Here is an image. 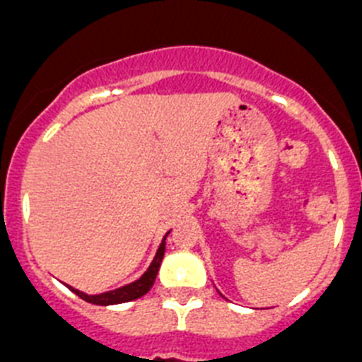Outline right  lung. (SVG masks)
<instances>
[{"mask_svg":"<svg viewBox=\"0 0 362 362\" xmlns=\"http://www.w3.org/2000/svg\"><path fill=\"white\" fill-rule=\"evenodd\" d=\"M168 234H165L164 240H162L160 247H158L157 254H155V258H153L149 269L146 270L144 274L136 279V281L129 283V285L120 286V288H117V291H110V292H104V294H97V296H88V294H84V292L74 288V286H68V288H70L74 294L79 296L81 299H84V301L93 303V305H103V307H106V305H119V303H128V301H133V299L142 298L144 294H148L149 288H151L153 283H155V279H157L158 269H160V263H162V259H164L165 238H168Z\"/></svg>","mask_w":362,"mask_h":362,"instance_id":"obj_1","label":"right lung"}]
</instances>
